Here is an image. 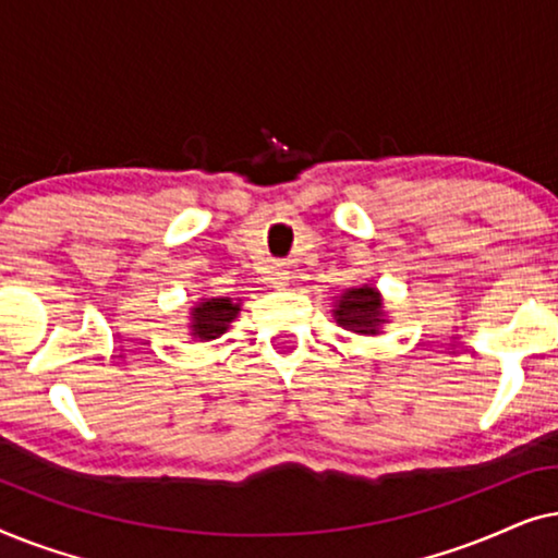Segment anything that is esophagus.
Wrapping results in <instances>:
<instances>
[{
  "instance_id": "1",
  "label": "esophagus",
  "mask_w": 558,
  "mask_h": 558,
  "mask_svg": "<svg viewBox=\"0 0 558 558\" xmlns=\"http://www.w3.org/2000/svg\"><path fill=\"white\" fill-rule=\"evenodd\" d=\"M269 279H271V284H277V287H287V284H289V279H292V271H289V266H287L284 262H277V264L271 266Z\"/></svg>"
}]
</instances>
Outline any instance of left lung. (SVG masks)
<instances>
[{
  "label": "left lung",
  "instance_id": "1",
  "mask_svg": "<svg viewBox=\"0 0 558 558\" xmlns=\"http://www.w3.org/2000/svg\"><path fill=\"white\" fill-rule=\"evenodd\" d=\"M335 317L345 330L376 335L378 325L384 323L378 292L373 287L348 289V294L340 296V304L335 307Z\"/></svg>",
  "mask_w": 558,
  "mask_h": 558
}]
</instances>
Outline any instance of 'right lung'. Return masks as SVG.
Listing matches in <instances>:
<instances>
[{"label":"right lung","instance_id":"add662e5","mask_svg":"<svg viewBox=\"0 0 558 558\" xmlns=\"http://www.w3.org/2000/svg\"><path fill=\"white\" fill-rule=\"evenodd\" d=\"M239 304H233L226 296L220 300H205L193 310V335L201 340H213L228 330L233 317L239 315Z\"/></svg>","mask_w":558,"mask_h":558}]
</instances>
